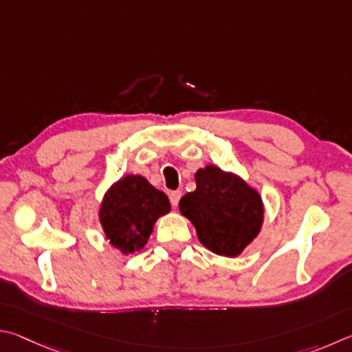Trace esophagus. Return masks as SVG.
Wrapping results in <instances>:
<instances>
[{
	"mask_svg": "<svg viewBox=\"0 0 352 352\" xmlns=\"http://www.w3.org/2000/svg\"><path fill=\"white\" fill-rule=\"evenodd\" d=\"M181 196H182V193L179 192V190H176V192H171L170 193V201H171V206L173 207H177V204H179Z\"/></svg>",
	"mask_w": 352,
	"mask_h": 352,
	"instance_id": "34e87169",
	"label": "esophagus"
}]
</instances>
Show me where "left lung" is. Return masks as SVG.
I'll use <instances>...</instances> for the list:
<instances>
[{
	"label": "left lung",
	"mask_w": 352,
	"mask_h": 352,
	"mask_svg": "<svg viewBox=\"0 0 352 352\" xmlns=\"http://www.w3.org/2000/svg\"><path fill=\"white\" fill-rule=\"evenodd\" d=\"M195 181L196 190L182 196L179 212L195 226L206 249L221 256L241 255L264 223L260 192L217 165L199 168Z\"/></svg>",
	"instance_id": "obj_1"
}]
</instances>
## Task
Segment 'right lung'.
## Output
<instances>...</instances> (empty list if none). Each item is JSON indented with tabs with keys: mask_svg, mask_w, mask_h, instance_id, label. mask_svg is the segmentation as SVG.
Returning a JSON list of instances; mask_svg holds the SVG:
<instances>
[{
	"mask_svg": "<svg viewBox=\"0 0 352 352\" xmlns=\"http://www.w3.org/2000/svg\"><path fill=\"white\" fill-rule=\"evenodd\" d=\"M168 196L153 187L144 176L126 175L116 181L98 207L104 238L122 255L145 248L160 217L170 213Z\"/></svg>",
	"mask_w": 352,
	"mask_h": 352,
	"instance_id": "obj_1",
	"label": "right lung"
}]
</instances>
